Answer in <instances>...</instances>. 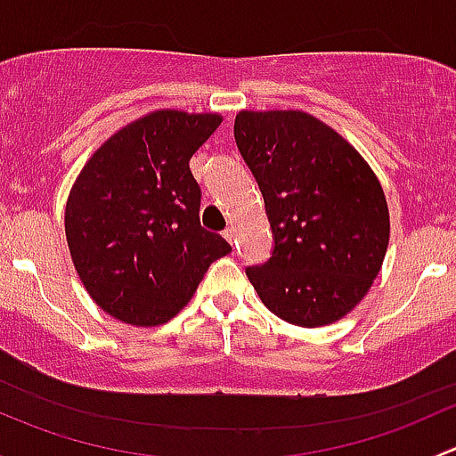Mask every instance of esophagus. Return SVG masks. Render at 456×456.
Masks as SVG:
<instances>
[{
	"label": "esophagus",
	"instance_id": "1",
	"mask_svg": "<svg viewBox=\"0 0 456 456\" xmlns=\"http://www.w3.org/2000/svg\"><path fill=\"white\" fill-rule=\"evenodd\" d=\"M223 236H224V240H229V242H233V238H236V229L233 227H227L223 232Z\"/></svg>",
	"mask_w": 456,
	"mask_h": 456
}]
</instances>
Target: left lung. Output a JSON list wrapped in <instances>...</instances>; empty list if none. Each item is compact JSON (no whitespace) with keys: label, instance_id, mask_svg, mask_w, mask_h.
Here are the masks:
<instances>
[{"label":"left lung","instance_id":"8db88e82","mask_svg":"<svg viewBox=\"0 0 456 456\" xmlns=\"http://www.w3.org/2000/svg\"><path fill=\"white\" fill-rule=\"evenodd\" d=\"M233 136L275 238L273 254L247 278L289 324L342 320L364 300L388 249V205L375 172L344 136L300 110H242Z\"/></svg>","mask_w":456,"mask_h":456}]
</instances>
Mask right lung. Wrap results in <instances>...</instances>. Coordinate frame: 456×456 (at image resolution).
Here are the masks:
<instances>
[{
    "instance_id": "right-lung-1",
    "label": "right lung",
    "mask_w": 456,
    "mask_h": 456,
    "mask_svg": "<svg viewBox=\"0 0 456 456\" xmlns=\"http://www.w3.org/2000/svg\"><path fill=\"white\" fill-rule=\"evenodd\" d=\"M220 114L156 110L114 132L84 165L66 202V240L96 306L132 326L185 309L209 265L232 251L200 227L190 159Z\"/></svg>"
}]
</instances>
